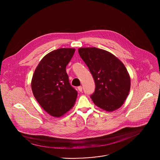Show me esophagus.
Instances as JSON below:
<instances>
[{"label":"esophagus","mask_w":160,"mask_h":160,"mask_svg":"<svg viewBox=\"0 0 160 160\" xmlns=\"http://www.w3.org/2000/svg\"><path fill=\"white\" fill-rule=\"evenodd\" d=\"M78 91L80 92H81L82 91V86H79L78 88Z\"/></svg>","instance_id":"obj_1"}]
</instances>
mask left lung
I'll list each match as a JSON object with an SVG mask.
<instances>
[{
    "label": "left lung",
    "mask_w": 160,
    "mask_h": 160,
    "mask_svg": "<svg viewBox=\"0 0 160 160\" xmlns=\"http://www.w3.org/2000/svg\"><path fill=\"white\" fill-rule=\"evenodd\" d=\"M78 52L95 81V89L91 95L94 104L109 112L119 108L131 88L124 64L112 53L96 47L79 48Z\"/></svg>",
    "instance_id": "obj_1"
}]
</instances>
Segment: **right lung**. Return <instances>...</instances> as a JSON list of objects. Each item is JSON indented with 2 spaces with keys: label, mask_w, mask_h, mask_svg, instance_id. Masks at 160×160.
I'll use <instances>...</instances> for the list:
<instances>
[{
  "label": "right lung",
  "mask_w": 160,
  "mask_h": 160,
  "mask_svg": "<svg viewBox=\"0 0 160 160\" xmlns=\"http://www.w3.org/2000/svg\"><path fill=\"white\" fill-rule=\"evenodd\" d=\"M75 49L62 48L53 50L41 60L31 81L33 95L47 113L60 117L75 103L78 92L70 85L66 67Z\"/></svg>",
  "instance_id": "add662e5"
}]
</instances>
